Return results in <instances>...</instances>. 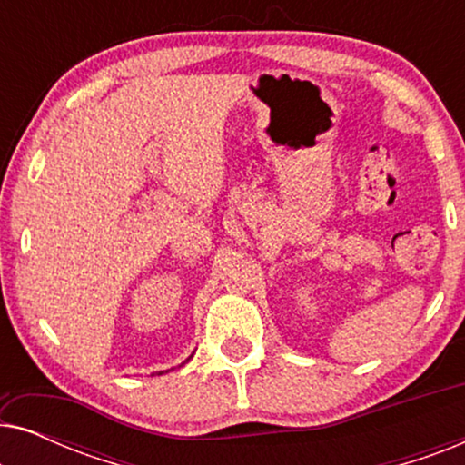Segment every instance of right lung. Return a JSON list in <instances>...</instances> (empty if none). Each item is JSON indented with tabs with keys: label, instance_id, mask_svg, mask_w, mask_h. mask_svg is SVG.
Here are the masks:
<instances>
[{
	"label": "right lung",
	"instance_id": "obj_1",
	"mask_svg": "<svg viewBox=\"0 0 465 465\" xmlns=\"http://www.w3.org/2000/svg\"><path fill=\"white\" fill-rule=\"evenodd\" d=\"M158 374H161V372H158Z\"/></svg>",
	"mask_w": 465,
	"mask_h": 465
}]
</instances>
